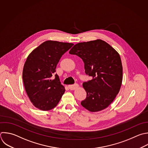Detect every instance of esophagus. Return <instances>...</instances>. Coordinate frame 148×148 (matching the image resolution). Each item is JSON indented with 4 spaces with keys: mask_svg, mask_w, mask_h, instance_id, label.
<instances>
[{
    "mask_svg": "<svg viewBox=\"0 0 148 148\" xmlns=\"http://www.w3.org/2000/svg\"><path fill=\"white\" fill-rule=\"evenodd\" d=\"M78 87H79V85L77 84H73V85H69L68 86L69 88L71 90H74L76 88H77Z\"/></svg>",
    "mask_w": 148,
    "mask_h": 148,
    "instance_id": "obj_1",
    "label": "esophagus"
}]
</instances>
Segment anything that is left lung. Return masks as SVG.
I'll use <instances>...</instances> for the list:
<instances>
[{
    "label": "left lung",
    "mask_w": 148,
    "mask_h": 148,
    "mask_svg": "<svg viewBox=\"0 0 148 148\" xmlns=\"http://www.w3.org/2000/svg\"><path fill=\"white\" fill-rule=\"evenodd\" d=\"M84 63L85 73L92 79L84 82L86 98L81 105L91 112L106 108L119 93L123 80V67L119 53L101 39L79 43L69 51Z\"/></svg>",
    "instance_id": "left-lung-1"
}]
</instances>
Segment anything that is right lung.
Returning <instances> with one entry per match:
<instances>
[{"mask_svg": "<svg viewBox=\"0 0 148 148\" xmlns=\"http://www.w3.org/2000/svg\"><path fill=\"white\" fill-rule=\"evenodd\" d=\"M73 43L47 40L34 49L25 62L23 79L26 92L33 105L42 110H50L60 102L65 91L58 76H52L62 56Z\"/></svg>", "mask_w": 148, "mask_h": 148, "instance_id": "obj_1", "label": "right lung"}]
</instances>
